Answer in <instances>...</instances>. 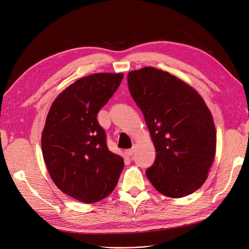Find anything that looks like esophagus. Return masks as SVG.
I'll use <instances>...</instances> for the list:
<instances>
[{
  "mask_svg": "<svg viewBox=\"0 0 249 249\" xmlns=\"http://www.w3.org/2000/svg\"><path fill=\"white\" fill-rule=\"evenodd\" d=\"M134 150H135V147H133V148H131V149H127V150H125V155H126L127 157H131V156H133V154H134Z\"/></svg>",
  "mask_w": 249,
  "mask_h": 249,
  "instance_id": "34e87169",
  "label": "esophagus"
}]
</instances>
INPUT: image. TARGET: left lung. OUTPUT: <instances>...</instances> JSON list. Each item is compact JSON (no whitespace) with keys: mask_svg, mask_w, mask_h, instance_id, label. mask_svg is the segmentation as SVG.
I'll return each mask as SVG.
<instances>
[{"mask_svg":"<svg viewBox=\"0 0 249 249\" xmlns=\"http://www.w3.org/2000/svg\"><path fill=\"white\" fill-rule=\"evenodd\" d=\"M156 147L146 171L149 182L168 197H184L206 182L216 152L212 114L195 90L167 71L143 67L127 74Z\"/></svg>","mask_w":249,"mask_h":249,"instance_id":"8db88e82","label":"left lung"}]
</instances>
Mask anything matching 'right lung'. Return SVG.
<instances>
[{"mask_svg":"<svg viewBox=\"0 0 249 249\" xmlns=\"http://www.w3.org/2000/svg\"><path fill=\"white\" fill-rule=\"evenodd\" d=\"M124 79L123 73H94L58 95L41 136L44 162L56 186L71 197L92 203L114 190L124 163L110 152L96 115Z\"/></svg>","mask_w":249,"mask_h":249,"instance_id":"obj_1","label":"right lung"}]
</instances>
